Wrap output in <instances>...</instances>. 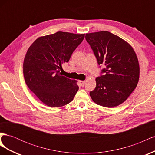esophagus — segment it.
I'll list each match as a JSON object with an SVG mask.
<instances>
[{
  "label": "esophagus",
  "mask_w": 155,
  "mask_h": 155,
  "mask_svg": "<svg viewBox=\"0 0 155 155\" xmlns=\"http://www.w3.org/2000/svg\"><path fill=\"white\" fill-rule=\"evenodd\" d=\"M79 83H80V85L82 87L85 86V81H79Z\"/></svg>",
  "instance_id": "1"
}]
</instances>
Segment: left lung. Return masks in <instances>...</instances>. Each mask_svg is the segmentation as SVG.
<instances>
[{
  "mask_svg": "<svg viewBox=\"0 0 155 155\" xmlns=\"http://www.w3.org/2000/svg\"><path fill=\"white\" fill-rule=\"evenodd\" d=\"M85 39L97 64L104 65L96 87L90 96L96 104L114 107L122 104L137 86L140 67L137 56L128 43L107 31L86 34Z\"/></svg>",
  "mask_w": 155,
  "mask_h": 155,
  "instance_id": "1",
  "label": "left lung"
}]
</instances>
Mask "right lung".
Listing matches in <instances>:
<instances>
[{"mask_svg":"<svg viewBox=\"0 0 155 155\" xmlns=\"http://www.w3.org/2000/svg\"><path fill=\"white\" fill-rule=\"evenodd\" d=\"M84 37L58 31L37 38L28 50L23 63L25 82L46 105L62 107L73 100L79 89L77 81L62 76L59 70Z\"/></svg>","mask_w":155,"mask_h":155,"instance_id":"right-lung-1","label":"right lung"}]
</instances>
